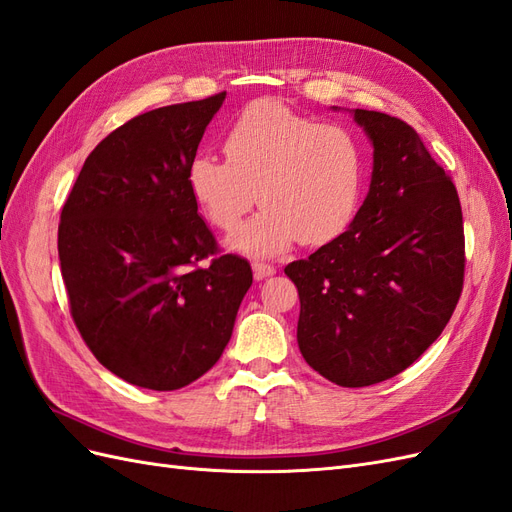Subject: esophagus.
Masks as SVG:
<instances>
[{"label":"esophagus","mask_w":512,"mask_h":512,"mask_svg":"<svg viewBox=\"0 0 512 512\" xmlns=\"http://www.w3.org/2000/svg\"><path fill=\"white\" fill-rule=\"evenodd\" d=\"M252 269H254L256 280H265V277H271L275 273L273 265H269V262H258V260L254 262Z\"/></svg>","instance_id":"34e87169"}]
</instances>
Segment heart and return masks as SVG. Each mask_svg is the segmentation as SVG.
Segmentation results:
<instances>
[{
    "label": "heart",
    "mask_w": 512,
    "mask_h": 512,
    "mask_svg": "<svg viewBox=\"0 0 512 512\" xmlns=\"http://www.w3.org/2000/svg\"><path fill=\"white\" fill-rule=\"evenodd\" d=\"M226 160L196 153L188 188L220 230H235L256 203L262 209L228 239L252 258L286 252L294 241L320 247L352 224L361 205L365 153L342 123H318L275 100H258L224 132Z\"/></svg>",
    "instance_id": "heart-1"
}]
</instances>
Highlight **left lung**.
Masks as SVG:
<instances>
[{
  "mask_svg": "<svg viewBox=\"0 0 512 512\" xmlns=\"http://www.w3.org/2000/svg\"><path fill=\"white\" fill-rule=\"evenodd\" d=\"M374 145L363 207L331 243L284 269L299 290V350L356 389L410 367L444 331L463 288L466 239L455 183L397 117L356 108Z\"/></svg>",
  "mask_w": 512,
  "mask_h": 512,
  "instance_id": "8db88e82",
  "label": "left lung"
}]
</instances>
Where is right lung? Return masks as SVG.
<instances>
[{
  "label": "right lung",
  "instance_id": "right-lung-1",
  "mask_svg": "<svg viewBox=\"0 0 512 512\" xmlns=\"http://www.w3.org/2000/svg\"><path fill=\"white\" fill-rule=\"evenodd\" d=\"M226 98L162 106L89 153L61 209L70 314L115 376L177 391L218 363L252 267L222 254L198 215L188 164Z\"/></svg>",
  "mask_w": 512,
  "mask_h": 512
}]
</instances>
